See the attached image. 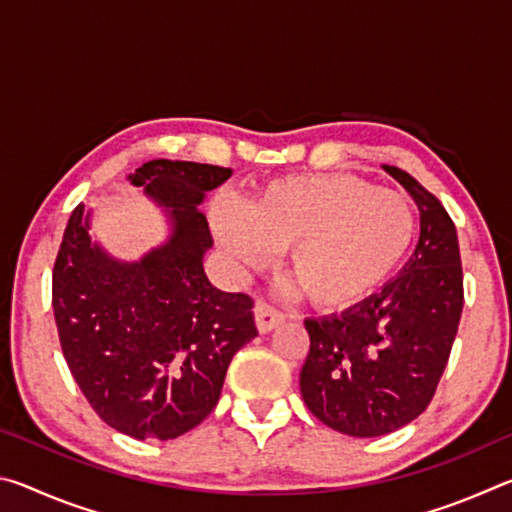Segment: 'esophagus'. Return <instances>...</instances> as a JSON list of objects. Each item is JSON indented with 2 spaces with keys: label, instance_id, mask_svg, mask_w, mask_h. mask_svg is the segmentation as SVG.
Instances as JSON below:
<instances>
[{
  "label": "esophagus",
  "instance_id": "esophagus-1",
  "mask_svg": "<svg viewBox=\"0 0 512 512\" xmlns=\"http://www.w3.org/2000/svg\"><path fill=\"white\" fill-rule=\"evenodd\" d=\"M284 318L287 316H284L282 311H277L275 307L266 305V302H262V300L255 305V323H257L259 334H266V332H271V329H275L277 325H282Z\"/></svg>",
  "mask_w": 512,
  "mask_h": 512
}]
</instances>
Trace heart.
I'll list each match as a JSON object with an SVG mask.
<instances>
[{
  "mask_svg": "<svg viewBox=\"0 0 512 512\" xmlns=\"http://www.w3.org/2000/svg\"><path fill=\"white\" fill-rule=\"evenodd\" d=\"M212 230L250 268L287 250V275L311 305L341 311L386 287L415 239L409 198L357 173L277 178L246 207L216 205Z\"/></svg>",
  "mask_w": 512,
  "mask_h": 512,
  "instance_id": "obj_1",
  "label": "heart"
}]
</instances>
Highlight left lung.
<instances>
[{
  "instance_id": "1",
  "label": "left lung",
  "mask_w": 512,
  "mask_h": 512,
  "mask_svg": "<svg viewBox=\"0 0 512 512\" xmlns=\"http://www.w3.org/2000/svg\"><path fill=\"white\" fill-rule=\"evenodd\" d=\"M418 205L420 239L400 275L341 316L307 318L300 370L307 409L334 431L375 438L427 409L458 332L463 268L454 221L409 173L388 167Z\"/></svg>"
}]
</instances>
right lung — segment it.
Returning a JSON list of instances; mask_svg holds the SVG:
<instances>
[{"instance_id":"right-lung-1","label":"right lung","mask_w":512,"mask_h":512,"mask_svg":"<svg viewBox=\"0 0 512 512\" xmlns=\"http://www.w3.org/2000/svg\"><path fill=\"white\" fill-rule=\"evenodd\" d=\"M232 176L214 164L151 160L128 176L164 207L171 235L137 262L90 237L79 205L54 264V316L72 377L99 418L137 440H171L219 402L237 350L257 336L253 298L212 287L203 257L210 225L198 210Z\"/></svg>"}]
</instances>
